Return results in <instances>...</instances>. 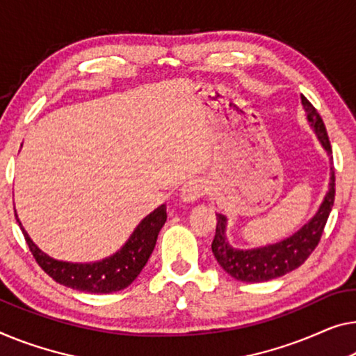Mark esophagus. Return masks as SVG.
Returning a JSON list of instances; mask_svg holds the SVG:
<instances>
[{
    "mask_svg": "<svg viewBox=\"0 0 356 356\" xmlns=\"http://www.w3.org/2000/svg\"><path fill=\"white\" fill-rule=\"evenodd\" d=\"M206 193V185L203 184V180L200 179H192L188 182H185L180 188V196L185 203H193V201L200 200L201 196Z\"/></svg>",
    "mask_w": 356,
    "mask_h": 356,
    "instance_id": "1",
    "label": "esophagus"
}]
</instances>
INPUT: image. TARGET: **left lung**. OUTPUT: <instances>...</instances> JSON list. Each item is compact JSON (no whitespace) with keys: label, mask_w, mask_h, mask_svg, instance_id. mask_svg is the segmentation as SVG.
<instances>
[{"label":"left lung","mask_w":356,"mask_h":356,"mask_svg":"<svg viewBox=\"0 0 356 356\" xmlns=\"http://www.w3.org/2000/svg\"><path fill=\"white\" fill-rule=\"evenodd\" d=\"M302 105L307 111V120L314 126L318 139L325 150L332 155L331 142L327 137L326 126L323 123L320 113L312 105L307 97L300 95ZM331 172L330 192L326 193L325 200L309 224H305L299 232L286 240L275 243L257 249H236L229 245L225 236V216L217 214L216 235L212 240V252L222 268L238 281H246V283H262L291 272L304 264L315 248L320 243V238L325 230L326 220L330 217L331 208L334 204V196H336V176H334V168Z\"/></svg>","instance_id":"left-lung-1"}]
</instances>
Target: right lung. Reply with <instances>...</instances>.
<instances>
[{"label": "right lung", "mask_w": 356, "mask_h": 356, "mask_svg": "<svg viewBox=\"0 0 356 356\" xmlns=\"http://www.w3.org/2000/svg\"><path fill=\"white\" fill-rule=\"evenodd\" d=\"M166 206L161 204L137 225L134 233L118 252L94 264H70L46 256L26 235L17 216L15 219L22 229L25 241L36 264L52 280L67 288L83 291V293L108 294L127 288L142 272L156 245L158 233L166 222Z\"/></svg>", "instance_id": "add662e5"}]
</instances>
